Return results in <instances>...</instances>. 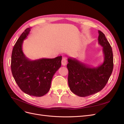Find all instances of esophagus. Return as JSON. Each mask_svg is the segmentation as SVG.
Here are the masks:
<instances>
[{
  "instance_id": "34e87169",
  "label": "esophagus",
  "mask_w": 124,
  "mask_h": 124,
  "mask_svg": "<svg viewBox=\"0 0 124 124\" xmlns=\"http://www.w3.org/2000/svg\"><path fill=\"white\" fill-rule=\"evenodd\" d=\"M62 66H65L67 64V59L66 58H62Z\"/></svg>"
}]
</instances>
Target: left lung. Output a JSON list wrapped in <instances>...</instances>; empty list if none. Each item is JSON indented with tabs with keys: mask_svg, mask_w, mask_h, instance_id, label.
Masks as SVG:
<instances>
[{
	"mask_svg": "<svg viewBox=\"0 0 124 124\" xmlns=\"http://www.w3.org/2000/svg\"><path fill=\"white\" fill-rule=\"evenodd\" d=\"M98 43L103 47L104 61L97 67H91L76 58H69L68 82L71 91L80 97L100 92L109 79L113 69L112 47L104 33L98 31Z\"/></svg>",
	"mask_w": 124,
	"mask_h": 124,
	"instance_id": "obj_1",
	"label": "left lung"
}]
</instances>
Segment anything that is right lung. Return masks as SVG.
Returning <instances> with one entry per match:
<instances>
[{"instance_id": "right-lung-1", "label": "right lung", "mask_w": 124, "mask_h": 124, "mask_svg": "<svg viewBox=\"0 0 124 124\" xmlns=\"http://www.w3.org/2000/svg\"><path fill=\"white\" fill-rule=\"evenodd\" d=\"M31 29H26L14 45L11 56V71L18 87L24 93L41 97L49 91L52 78L61 66L62 56L35 61L26 57L22 50V45Z\"/></svg>"}]
</instances>
